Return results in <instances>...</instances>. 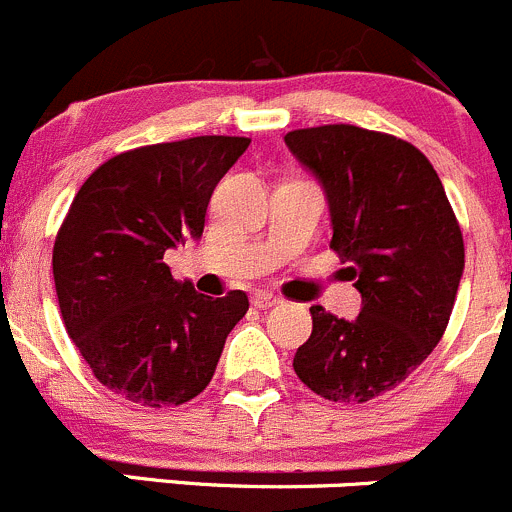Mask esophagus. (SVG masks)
Returning <instances> with one entry per match:
<instances>
[{"label":"esophagus","instance_id":"1","mask_svg":"<svg viewBox=\"0 0 512 512\" xmlns=\"http://www.w3.org/2000/svg\"><path fill=\"white\" fill-rule=\"evenodd\" d=\"M251 304L256 306V309H269V306L279 304V299H276L274 294H269V291H256V294L251 296Z\"/></svg>","mask_w":512,"mask_h":512}]
</instances>
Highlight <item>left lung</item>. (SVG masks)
Returning a JSON list of instances; mask_svg holds the SVG:
<instances>
[{"mask_svg":"<svg viewBox=\"0 0 512 512\" xmlns=\"http://www.w3.org/2000/svg\"><path fill=\"white\" fill-rule=\"evenodd\" d=\"M329 201V246L362 294L354 321L311 306L294 372L329 402L362 405L405 382L442 339L465 269L460 223L430 160L412 143L357 125L286 133Z\"/></svg>","mask_w":512,"mask_h":512,"instance_id":"left-lung-1","label":"left lung"}]
</instances>
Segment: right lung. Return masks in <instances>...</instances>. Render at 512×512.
Instances as JSON below:
<instances>
[{"label": "right lung", "mask_w": 512, "mask_h": 512, "mask_svg": "<svg viewBox=\"0 0 512 512\" xmlns=\"http://www.w3.org/2000/svg\"><path fill=\"white\" fill-rule=\"evenodd\" d=\"M251 140L145 145L82 183L52 251L62 321L102 387L143 407L183 405L211 382L243 291L211 299L175 281L165 251L201 238L218 180Z\"/></svg>", "instance_id": "add662e5"}]
</instances>
